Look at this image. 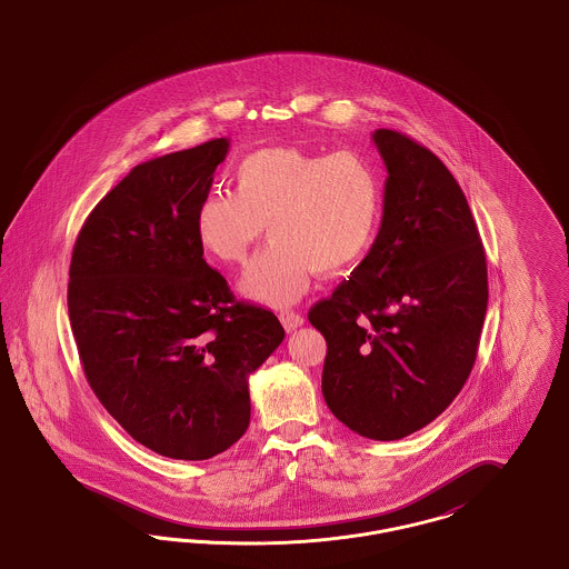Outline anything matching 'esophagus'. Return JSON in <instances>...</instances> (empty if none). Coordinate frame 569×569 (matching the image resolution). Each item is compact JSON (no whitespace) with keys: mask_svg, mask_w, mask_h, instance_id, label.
<instances>
[{"mask_svg":"<svg viewBox=\"0 0 569 569\" xmlns=\"http://www.w3.org/2000/svg\"><path fill=\"white\" fill-rule=\"evenodd\" d=\"M279 320H281V325H283L288 332L297 330L298 326L305 325V318L297 313V311H292V309H281L279 311Z\"/></svg>","mask_w":569,"mask_h":569,"instance_id":"obj_1","label":"esophagus"}]
</instances>
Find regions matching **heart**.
<instances>
[{
  "label": "heart",
  "instance_id": "heart-1",
  "mask_svg": "<svg viewBox=\"0 0 569 569\" xmlns=\"http://www.w3.org/2000/svg\"><path fill=\"white\" fill-rule=\"evenodd\" d=\"M232 181L234 191H211L198 202L193 230L207 256L241 264L267 226L271 243L241 279L251 300L292 305L318 272L352 271L378 241L383 181L356 151L267 147L241 158Z\"/></svg>",
  "mask_w": 569,
  "mask_h": 569
}]
</instances>
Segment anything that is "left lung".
I'll return each instance as SVG.
<instances>
[{
  "instance_id": "obj_1",
  "label": "left lung",
  "mask_w": 569,
  "mask_h": 569,
  "mask_svg": "<svg viewBox=\"0 0 569 569\" xmlns=\"http://www.w3.org/2000/svg\"><path fill=\"white\" fill-rule=\"evenodd\" d=\"M386 163L371 253L316 302L326 406L353 433L392 441L455 401L476 362L488 305L487 256L452 172L413 138L376 130Z\"/></svg>"
}]
</instances>
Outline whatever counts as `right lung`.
Instances as JSON below:
<instances>
[{"label": "right lung", "instance_id": "add662e5", "mask_svg": "<svg viewBox=\"0 0 569 569\" xmlns=\"http://www.w3.org/2000/svg\"><path fill=\"white\" fill-rule=\"evenodd\" d=\"M230 140L138 163L77 237L68 311L91 390L144 448L228 450L249 427V376L286 332L202 258L193 216Z\"/></svg>", "mask_w": 569, "mask_h": 569}]
</instances>
